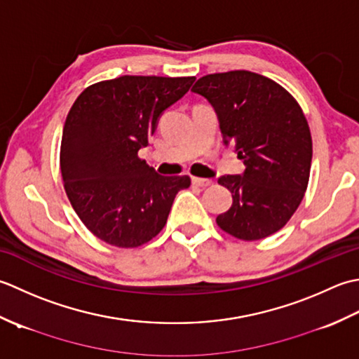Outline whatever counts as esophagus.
I'll use <instances>...</instances> for the list:
<instances>
[{"instance_id":"34e87169","label":"esophagus","mask_w":359,"mask_h":359,"mask_svg":"<svg viewBox=\"0 0 359 359\" xmlns=\"http://www.w3.org/2000/svg\"><path fill=\"white\" fill-rule=\"evenodd\" d=\"M192 182H194L195 186H198V187H208V186L214 184V181H212V180L198 178V177H192Z\"/></svg>"}]
</instances>
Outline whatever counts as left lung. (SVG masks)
Instances as JSON below:
<instances>
[{"instance_id": "1", "label": "left lung", "mask_w": 359, "mask_h": 359, "mask_svg": "<svg viewBox=\"0 0 359 359\" xmlns=\"http://www.w3.org/2000/svg\"><path fill=\"white\" fill-rule=\"evenodd\" d=\"M192 91L215 108L223 142L233 144L246 167L243 175L218 178L232 206L217 224L245 241L273 236L309 186L313 144L301 105L274 80L243 69L204 76Z\"/></svg>"}]
</instances>
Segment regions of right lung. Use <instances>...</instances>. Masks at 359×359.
Listing matches in <instances>:
<instances>
[{"label": "right lung", "instance_id": "add662e5", "mask_svg": "<svg viewBox=\"0 0 359 359\" xmlns=\"http://www.w3.org/2000/svg\"><path fill=\"white\" fill-rule=\"evenodd\" d=\"M195 77L122 76L85 88L63 127L60 170L80 220L97 238L137 248L164 228L190 178L163 177L139 158L159 116Z\"/></svg>", "mask_w": 359, "mask_h": 359}]
</instances>
